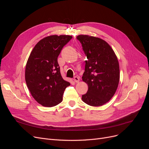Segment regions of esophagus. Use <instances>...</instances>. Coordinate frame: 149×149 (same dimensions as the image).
Segmentation results:
<instances>
[{
    "label": "esophagus",
    "instance_id": "1",
    "mask_svg": "<svg viewBox=\"0 0 149 149\" xmlns=\"http://www.w3.org/2000/svg\"><path fill=\"white\" fill-rule=\"evenodd\" d=\"M74 81H75V83H79V82L80 81V79H79V77H74Z\"/></svg>",
    "mask_w": 149,
    "mask_h": 149
}]
</instances>
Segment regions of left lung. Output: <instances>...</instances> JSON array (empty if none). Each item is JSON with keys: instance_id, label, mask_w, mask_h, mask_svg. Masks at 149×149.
Here are the masks:
<instances>
[{"instance_id": "8db88e82", "label": "left lung", "mask_w": 149, "mask_h": 149, "mask_svg": "<svg viewBox=\"0 0 149 149\" xmlns=\"http://www.w3.org/2000/svg\"><path fill=\"white\" fill-rule=\"evenodd\" d=\"M77 39L81 43L87 57L82 80L88 85L82 100L92 106H102L114 95L120 81V66L111 46L100 38L79 35Z\"/></svg>"}]
</instances>
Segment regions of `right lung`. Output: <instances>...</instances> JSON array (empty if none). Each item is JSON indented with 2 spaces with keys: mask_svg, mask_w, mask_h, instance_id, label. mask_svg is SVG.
Here are the masks:
<instances>
[{
  "mask_svg": "<svg viewBox=\"0 0 149 149\" xmlns=\"http://www.w3.org/2000/svg\"><path fill=\"white\" fill-rule=\"evenodd\" d=\"M70 36L53 35L39 41L31 51L25 68V81L37 103L52 107L61 102L70 83L63 79L57 58Z\"/></svg>",
  "mask_w": 149,
  "mask_h": 149,
  "instance_id": "obj_1",
  "label": "right lung"
}]
</instances>
